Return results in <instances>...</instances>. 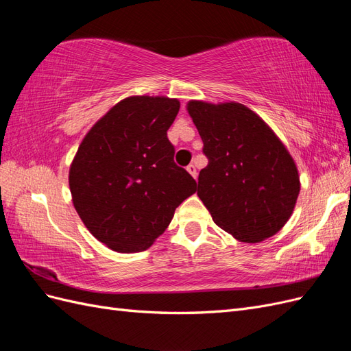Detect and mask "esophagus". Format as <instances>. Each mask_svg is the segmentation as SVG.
<instances>
[{
    "label": "esophagus",
    "mask_w": 351,
    "mask_h": 351,
    "mask_svg": "<svg viewBox=\"0 0 351 351\" xmlns=\"http://www.w3.org/2000/svg\"><path fill=\"white\" fill-rule=\"evenodd\" d=\"M186 169H187L189 174L192 176V177H195V178L197 177V169H196V165H195V164H189Z\"/></svg>",
    "instance_id": "obj_1"
}]
</instances>
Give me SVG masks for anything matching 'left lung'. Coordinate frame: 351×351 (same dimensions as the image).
Wrapping results in <instances>:
<instances>
[{
	"mask_svg": "<svg viewBox=\"0 0 351 351\" xmlns=\"http://www.w3.org/2000/svg\"><path fill=\"white\" fill-rule=\"evenodd\" d=\"M187 112L208 156L197 196L215 224L244 243L277 234L300 192L295 162L278 136L239 102L189 101Z\"/></svg>",
	"mask_w": 351,
	"mask_h": 351,
	"instance_id": "8db88e82",
	"label": "left lung"
}]
</instances>
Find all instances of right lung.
Returning a JSON list of instances; mask_svg holds the SVG:
<instances>
[{"mask_svg": "<svg viewBox=\"0 0 351 351\" xmlns=\"http://www.w3.org/2000/svg\"><path fill=\"white\" fill-rule=\"evenodd\" d=\"M176 98L129 97L83 137L69 171L74 209L90 234L111 250L149 249L196 182L174 162L167 130Z\"/></svg>", "mask_w": 351, "mask_h": 351, "instance_id": "1", "label": "right lung"}]
</instances>
